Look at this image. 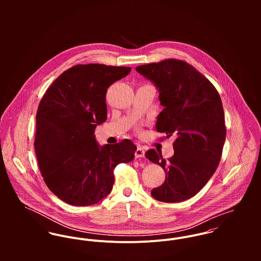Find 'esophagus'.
Listing matches in <instances>:
<instances>
[{
  "instance_id": "34e87169",
  "label": "esophagus",
  "mask_w": 261,
  "mask_h": 261,
  "mask_svg": "<svg viewBox=\"0 0 261 261\" xmlns=\"http://www.w3.org/2000/svg\"><path fill=\"white\" fill-rule=\"evenodd\" d=\"M145 152H146V150H145L143 147L138 146V148L136 149L135 155H136V158H144L145 156Z\"/></svg>"
}]
</instances>
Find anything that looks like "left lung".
<instances>
[{
    "mask_svg": "<svg viewBox=\"0 0 261 261\" xmlns=\"http://www.w3.org/2000/svg\"><path fill=\"white\" fill-rule=\"evenodd\" d=\"M159 88L161 106L155 127L167 138L175 136L174 155L147 150L146 158L166 171L165 182L151 196L176 203L195 196L215 173L226 139L222 100L215 86L194 66L179 59H165L136 68Z\"/></svg>",
    "mask_w": 261,
    "mask_h": 261,
    "instance_id": "obj_1",
    "label": "left lung"
}]
</instances>
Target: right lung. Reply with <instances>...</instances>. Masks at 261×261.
<instances>
[{
  "instance_id": "obj_1",
  "label": "right lung",
  "mask_w": 261,
  "mask_h": 261,
  "mask_svg": "<svg viewBox=\"0 0 261 261\" xmlns=\"http://www.w3.org/2000/svg\"><path fill=\"white\" fill-rule=\"evenodd\" d=\"M130 67L77 64L59 75L44 93L36 113L34 147L45 184L74 206L98 203L111 192L114 168L134 160L127 139L98 147L96 126L107 120L106 94Z\"/></svg>"
}]
</instances>
